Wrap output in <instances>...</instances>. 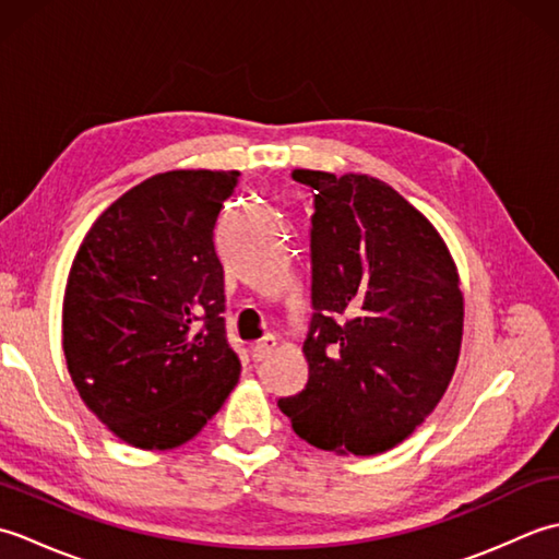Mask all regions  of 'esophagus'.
I'll return each instance as SVG.
<instances>
[{"instance_id":"34e87169","label":"esophagus","mask_w":559,"mask_h":559,"mask_svg":"<svg viewBox=\"0 0 559 559\" xmlns=\"http://www.w3.org/2000/svg\"><path fill=\"white\" fill-rule=\"evenodd\" d=\"M273 348H276V338L273 336H264L261 341H257L254 346H252V358L259 362V360H264V358H269V355L273 353Z\"/></svg>"}]
</instances>
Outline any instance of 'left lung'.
Segmentation results:
<instances>
[{
  "mask_svg": "<svg viewBox=\"0 0 559 559\" xmlns=\"http://www.w3.org/2000/svg\"><path fill=\"white\" fill-rule=\"evenodd\" d=\"M317 189L310 377L281 399L295 435L334 454L401 444L454 377L461 281L435 225L372 175L295 170Z\"/></svg>",
  "mask_w": 559,
  "mask_h": 559,
  "instance_id": "8db88e82",
  "label": "left lung"
}]
</instances>
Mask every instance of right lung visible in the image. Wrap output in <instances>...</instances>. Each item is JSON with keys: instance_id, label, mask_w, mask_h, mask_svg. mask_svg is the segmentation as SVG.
I'll use <instances>...</instances> for the list:
<instances>
[{"instance_id": "right-lung-1", "label": "right lung", "mask_w": 559, "mask_h": 559, "mask_svg": "<svg viewBox=\"0 0 559 559\" xmlns=\"http://www.w3.org/2000/svg\"><path fill=\"white\" fill-rule=\"evenodd\" d=\"M235 170H170L105 209L71 261L62 348L81 401L136 449L194 439L235 389L213 245Z\"/></svg>"}]
</instances>
